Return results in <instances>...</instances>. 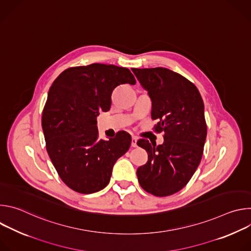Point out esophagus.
Returning a JSON list of instances; mask_svg holds the SVG:
<instances>
[{"instance_id":"1","label":"esophagus","mask_w":251,"mask_h":251,"mask_svg":"<svg viewBox=\"0 0 251 251\" xmlns=\"http://www.w3.org/2000/svg\"><path fill=\"white\" fill-rule=\"evenodd\" d=\"M131 146H132L133 148L137 147V138H136V137H133V138H132V141H131Z\"/></svg>"}]
</instances>
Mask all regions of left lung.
<instances>
[{
  "label": "left lung",
  "mask_w": 251,
  "mask_h": 251,
  "mask_svg": "<svg viewBox=\"0 0 251 251\" xmlns=\"http://www.w3.org/2000/svg\"><path fill=\"white\" fill-rule=\"evenodd\" d=\"M152 101L155 127L165 132L157 146L141 139L138 146L148 153V162L137 169L140 186L146 192L167 197L182 190L200 165L206 138L202 98L190 80L164 68H132Z\"/></svg>",
  "instance_id": "1"
}]
</instances>
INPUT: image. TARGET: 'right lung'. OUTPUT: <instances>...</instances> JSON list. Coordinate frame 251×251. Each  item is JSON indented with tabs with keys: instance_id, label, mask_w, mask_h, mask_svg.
<instances>
[{
	"instance_id": "right-lung-1",
	"label": "right lung",
	"mask_w": 251,
	"mask_h": 251,
	"mask_svg": "<svg viewBox=\"0 0 251 251\" xmlns=\"http://www.w3.org/2000/svg\"><path fill=\"white\" fill-rule=\"evenodd\" d=\"M136 83L131 71L113 64L92 63L65 69L50 88L42 126L49 156L63 183L80 194L108 185L116 161L131 145V136L98 139L97 116L111 107L121 84Z\"/></svg>"
}]
</instances>
